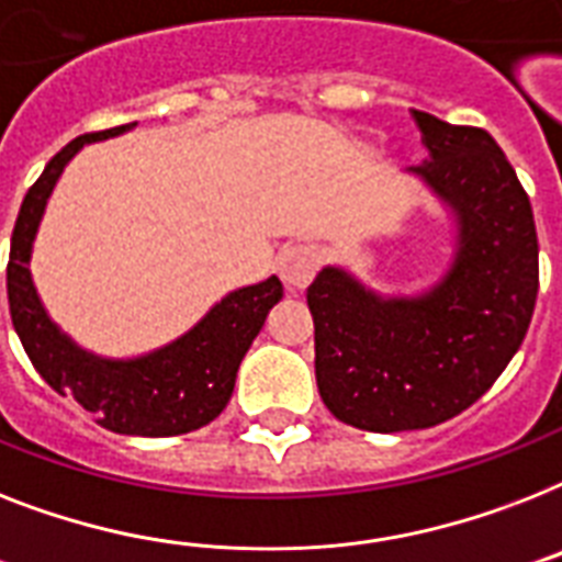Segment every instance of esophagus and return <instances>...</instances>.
Wrapping results in <instances>:
<instances>
[{"mask_svg": "<svg viewBox=\"0 0 562 562\" xmlns=\"http://www.w3.org/2000/svg\"><path fill=\"white\" fill-rule=\"evenodd\" d=\"M321 268V254L312 245H291L277 257V271L289 289H305Z\"/></svg>", "mask_w": 562, "mask_h": 562, "instance_id": "34e87169", "label": "esophagus"}]
</instances>
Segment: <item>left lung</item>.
I'll return each mask as SVG.
<instances>
[{
    "mask_svg": "<svg viewBox=\"0 0 562 562\" xmlns=\"http://www.w3.org/2000/svg\"><path fill=\"white\" fill-rule=\"evenodd\" d=\"M413 117L430 158L409 172L459 227L450 271L418 296H381L328 266L305 294L323 404L369 432L436 427L482 398L517 355L540 289L531 202L503 149L476 126Z\"/></svg>",
    "mask_w": 562,
    "mask_h": 562,
    "instance_id": "8db88e82",
    "label": "left lung"
}]
</instances>
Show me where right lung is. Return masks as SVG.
Segmentation results:
<instances>
[{"label":"right lung","mask_w":562,"mask_h":562,"mask_svg":"<svg viewBox=\"0 0 562 562\" xmlns=\"http://www.w3.org/2000/svg\"><path fill=\"white\" fill-rule=\"evenodd\" d=\"M132 126L135 123L80 135L45 164L43 176L22 199L13 225L8 303L13 328L45 384L59 395H75L77 404L98 415L106 430L161 439L199 430L227 407L241 358L266 326L268 312L282 300V282L268 277L266 282L231 291L187 335L140 358H98L59 331L40 303L29 268L45 202L59 172L83 144L115 138Z\"/></svg>","instance_id":"obj_1"}]
</instances>
